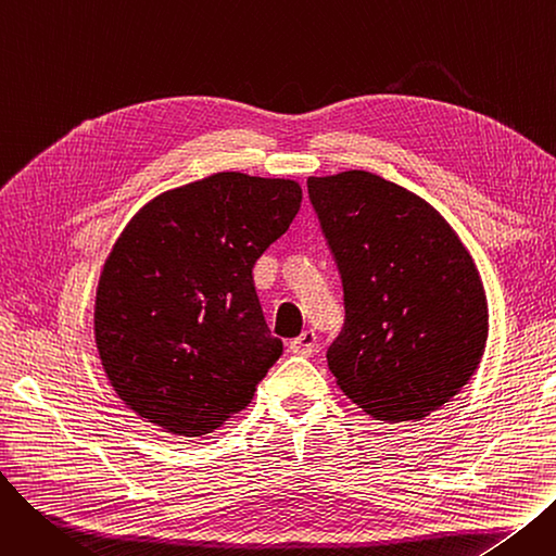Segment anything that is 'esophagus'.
<instances>
[{"mask_svg": "<svg viewBox=\"0 0 556 556\" xmlns=\"http://www.w3.org/2000/svg\"><path fill=\"white\" fill-rule=\"evenodd\" d=\"M288 349L298 356H313L317 352V336L313 331H304L300 338L288 342Z\"/></svg>", "mask_w": 556, "mask_h": 556, "instance_id": "esophagus-1", "label": "esophagus"}]
</instances>
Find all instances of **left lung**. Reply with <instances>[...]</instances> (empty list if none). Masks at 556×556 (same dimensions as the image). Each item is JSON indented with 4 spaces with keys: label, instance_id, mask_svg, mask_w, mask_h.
<instances>
[{
    "label": "left lung",
    "instance_id": "8db88e82",
    "mask_svg": "<svg viewBox=\"0 0 556 556\" xmlns=\"http://www.w3.org/2000/svg\"><path fill=\"white\" fill-rule=\"evenodd\" d=\"M306 185L344 290L329 369L369 417L419 421L482 361L489 308L476 263L432 204L381 175Z\"/></svg>",
    "mask_w": 556,
    "mask_h": 556
}]
</instances>
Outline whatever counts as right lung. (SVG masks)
Segmentation results:
<instances>
[{
	"label": "right lung",
	"mask_w": 556,
	"mask_h": 556,
	"mask_svg": "<svg viewBox=\"0 0 556 556\" xmlns=\"http://www.w3.org/2000/svg\"><path fill=\"white\" fill-rule=\"evenodd\" d=\"M300 202L295 180L225 170L164 191L132 216L94 304L101 365L132 413L200 437L252 401L283 352L252 268Z\"/></svg>",
	"instance_id": "1"
}]
</instances>
